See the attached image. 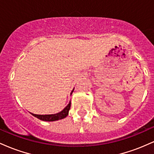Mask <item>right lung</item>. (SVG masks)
I'll list each match as a JSON object with an SVG mask.
<instances>
[{
  "mask_svg": "<svg viewBox=\"0 0 154 154\" xmlns=\"http://www.w3.org/2000/svg\"><path fill=\"white\" fill-rule=\"evenodd\" d=\"M74 89L72 90V91L70 93V95L72 94L73 93ZM70 107H71V101H69L68 105L66 106L64 109H63L62 111H60L59 113H56V114H45V115H40V114H32V113H30L32 116H35L38 119L43 120V121H45V122H54V121H57V120H60L64 119L65 117H66L69 114V111Z\"/></svg>",
  "mask_w": 154,
  "mask_h": 154,
  "instance_id": "1",
  "label": "right lung"
}]
</instances>
